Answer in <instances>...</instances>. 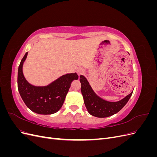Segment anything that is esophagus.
<instances>
[{
  "label": "esophagus",
  "instance_id": "obj_1",
  "mask_svg": "<svg viewBox=\"0 0 157 157\" xmlns=\"http://www.w3.org/2000/svg\"><path fill=\"white\" fill-rule=\"evenodd\" d=\"M77 73L78 75V76H80V75H82V74L84 73V70H83L82 69H80V68H79V69H77Z\"/></svg>",
  "mask_w": 157,
  "mask_h": 157
}]
</instances>
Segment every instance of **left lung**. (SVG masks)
<instances>
[{"instance_id": "obj_1", "label": "left lung", "mask_w": 157, "mask_h": 157, "mask_svg": "<svg viewBox=\"0 0 157 157\" xmlns=\"http://www.w3.org/2000/svg\"><path fill=\"white\" fill-rule=\"evenodd\" d=\"M81 93L84 102L90 115L98 118H105L117 113L124 107L129 100L133 91L124 98L118 101H108L103 99L94 92L87 79L83 75L80 76Z\"/></svg>"}]
</instances>
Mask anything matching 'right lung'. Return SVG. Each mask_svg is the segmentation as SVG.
<instances>
[{
	"label": "right lung",
	"mask_w": 157,
	"mask_h": 157,
	"mask_svg": "<svg viewBox=\"0 0 157 157\" xmlns=\"http://www.w3.org/2000/svg\"><path fill=\"white\" fill-rule=\"evenodd\" d=\"M28 52L21 59L18 67L17 88L20 96L30 110L40 115H51L62 107L71 84L77 80V74L68 73L44 86H35L27 81L23 73V65Z\"/></svg>",
	"instance_id": "obj_1"
}]
</instances>
